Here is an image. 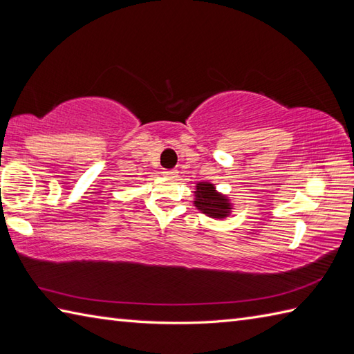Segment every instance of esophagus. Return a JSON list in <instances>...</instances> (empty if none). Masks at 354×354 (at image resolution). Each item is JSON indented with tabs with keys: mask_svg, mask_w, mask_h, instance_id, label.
<instances>
[{
	"mask_svg": "<svg viewBox=\"0 0 354 354\" xmlns=\"http://www.w3.org/2000/svg\"><path fill=\"white\" fill-rule=\"evenodd\" d=\"M162 173H164V176H167V178H176L178 176L176 170H165Z\"/></svg>",
	"mask_w": 354,
	"mask_h": 354,
	"instance_id": "esophagus-1",
	"label": "esophagus"
}]
</instances>
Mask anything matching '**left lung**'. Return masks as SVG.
Wrapping results in <instances>:
<instances>
[{
  "mask_svg": "<svg viewBox=\"0 0 354 354\" xmlns=\"http://www.w3.org/2000/svg\"><path fill=\"white\" fill-rule=\"evenodd\" d=\"M196 201L194 204L202 213L213 217H225L230 212V202L216 193L213 184H198L196 187Z\"/></svg>",
  "mask_w": 354,
  "mask_h": 354,
  "instance_id": "8db88e82",
  "label": "left lung"
}]
</instances>
